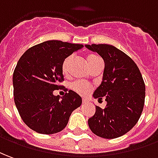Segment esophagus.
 <instances>
[{"instance_id": "esophagus-1", "label": "esophagus", "mask_w": 158, "mask_h": 158, "mask_svg": "<svg viewBox=\"0 0 158 158\" xmlns=\"http://www.w3.org/2000/svg\"><path fill=\"white\" fill-rule=\"evenodd\" d=\"M86 102H87V100H86V99H84V98H83V99H82V103L84 104V103H86Z\"/></svg>"}]
</instances>
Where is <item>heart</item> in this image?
Masks as SVG:
<instances>
[{
	"label": "heart",
	"instance_id": "heart-1",
	"mask_svg": "<svg viewBox=\"0 0 158 158\" xmlns=\"http://www.w3.org/2000/svg\"><path fill=\"white\" fill-rule=\"evenodd\" d=\"M72 60V56H68L67 58H65L63 64H62V70L63 72L66 74L67 71H68L69 66V64ZM86 60H87V64L89 65V67H92L97 61L100 60V57L97 56L94 54H89L88 55L87 57H86ZM71 88L75 90L77 93L81 94H86L89 92V85H87L83 82H81V81H77V82H74L72 85H71Z\"/></svg>",
	"mask_w": 158,
	"mask_h": 158
}]
</instances>
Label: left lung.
<instances>
[{
  "instance_id": "left-lung-1",
  "label": "left lung",
  "mask_w": 158,
  "mask_h": 158,
  "mask_svg": "<svg viewBox=\"0 0 158 158\" xmlns=\"http://www.w3.org/2000/svg\"><path fill=\"white\" fill-rule=\"evenodd\" d=\"M97 52L105 63L101 85L93 97L106 102L103 109L95 106V114L89 118L90 130L104 139L123 136L135 126L141 116L145 98V85L138 66L114 45L85 44Z\"/></svg>"
}]
</instances>
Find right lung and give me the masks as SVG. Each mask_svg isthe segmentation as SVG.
Returning a JSON list of instances; mask_svg holds the SVG:
<instances>
[{
  "label": "right lung",
  "instance_id": "add662e5",
  "mask_svg": "<svg viewBox=\"0 0 158 158\" xmlns=\"http://www.w3.org/2000/svg\"><path fill=\"white\" fill-rule=\"evenodd\" d=\"M83 47L59 40H48L29 48L15 69L13 86L15 106L29 128L41 134L61 131L69 116L81 105V97L69 90L60 100L53 91L64 81L62 64Z\"/></svg>",
  "mask_w": 158,
  "mask_h": 158
}]
</instances>
